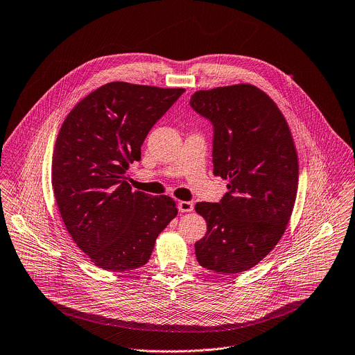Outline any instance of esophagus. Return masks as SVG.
Returning <instances> with one entry per match:
<instances>
[{"instance_id": "1", "label": "esophagus", "mask_w": 355, "mask_h": 355, "mask_svg": "<svg viewBox=\"0 0 355 355\" xmlns=\"http://www.w3.org/2000/svg\"><path fill=\"white\" fill-rule=\"evenodd\" d=\"M178 211L182 212V214H187V212H192L193 211V204L189 200H180L178 202Z\"/></svg>"}]
</instances>
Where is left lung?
I'll list each match as a JSON object with an SVG mask.
<instances>
[{
	"instance_id": "obj_1",
	"label": "left lung",
	"mask_w": 355,
	"mask_h": 355,
	"mask_svg": "<svg viewBox=\"0 0 355 355\" xmlns=\"http://www.w3.org/2000/svg\"><path fill=\"white\" fill-rule=\"evenodd\" d=\"M189 104L214 123V174L229 181L219 204L195 205L207 220L196 260L214 272H243L270 254L289 223L299 180L295 141L277 104L256 85L200 89Z\"/></svg>"
}]
</instances>
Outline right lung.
Listing matches in <instances>:
<instances>
[{"label": "right lung", "instance_id": "1", "mask_svg": "<svg viewBox=\"0 0 355 355\" xmlns=\"http://www.w3.org/2000/svg\"><path fill=\"white\" fill-rule=\"evenodd\" d=\"M184 88L108 83L70 111L55 144L52 187L64 226L89 261L108 271L143 267L177 216L175 200L132 191L140 147Z\"/></svg>", "mask_w": 355, "mask_h": 355}]
</instances>
